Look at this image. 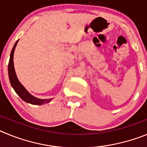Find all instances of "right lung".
<instances>
[{"label": "right lung", "mask_w": 147, "mask_h": 147, "mask_svg": "<svg viewBox=\"0 0 147 147\" xmlns=\"http://www.w3.org/2000/svg\"><path fill=\"white\" fill-rule=\"evenodd\" d=\"M18 40L15 42L14 47H13L12 50H11V54H10V59L9 62V66H8V72H9V81L11 83V87L13 89L15 90V91L16 92L17 94L23 99L24 102H27V103H30L32 105H42L44 104H47L49 102L51 101L52 98H48V99H40V98H37L36 97L33 96L32 95L30 94L28 91L26 90L24 87L22 85L21 83L19 82L18 77L15 74V67H14V62H13V57H14V52H15V47H16L17 44H18Z\"/></svg>", "instance_id": "right-lung-1"}]
</instances>
